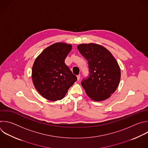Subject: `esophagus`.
I'll return each instance as SVG.
<instances>
[{
    "mask_svg": "<svg viewBox=\"0 0 148 148\" xmlns=\"http://www.w3.org/2000/svg\"><path fill=\"white\" fill-rule=\"evenodd\" d=\"M77 79H78V80H79V79H80V78H81V75H80V74H79V75H77Z\"/></svg>",
    "mask_w": 148,
    "mask_h": 148,
    "instance_id": "esophagus-1",
    "label": "esophagus"
}]
</instances>
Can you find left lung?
<instances>
[{"mask_svg": "<svg viewBox=\"0 0 148 148\" xmlns=\"http://www.w3.org/2000/svg\"><path fill=\"white\" fill-rule=\"evenodd\" d=\"M77 48L89 64V77L81 82L86 93L97 102L108 99L116 91L120 81L121 71L117 62L102 45L82 43Z\"/></svg>", "mask_w": 148, "mask_h": 148, "instance_id": "obj_1", "label": "left lung"}]
</instances>
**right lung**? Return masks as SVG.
<instances>
[{
  "label": "right lung",
  "instance_id": "obj_1",
  "mask_svg": "<svg viewBox=\"0 0 148 148\" xmlns=\"http://www.w3.org/2000/svg\"><path fill=\"white\" fill-rule=\"evenodd\" d=\"M71 49L70 44L53 43L45 48L34 63V85L40 95L49 101L62 99L77 79L64 63Z\"/></svg>",
  "mask_w": 148,
  "mask_h": 148
}]
</instances>
